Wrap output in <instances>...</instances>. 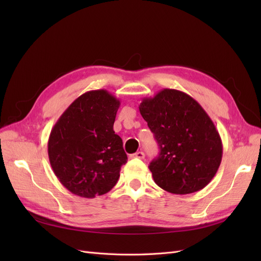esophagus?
<instances>
[{"label":"esophagus","instance_id":"esophagus-1","mask_svg":"<svg viewBox=\"0 0 261 261\" xmlns=\"http://www.w3.org/2000/svg\"><path fill=\"white\" fill-rule=\"evenodd\" d=\"M132 158H136V159H144L145 158V153L143 151H138L136 153H134L130 155Z\"/></svg>","mask_w":261,"mask_h":261}]
</instances>
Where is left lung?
Segmentation results:
<instances>
[{
	"mask_svg": "<svg viewBox=\"0 0 261 261\" xmlns=\"http://www.w3.org/2000/svg\"><path fill=\"white\" fill-rule=\"evenodd\" d=\"M139 111L160 148L149 165L154 183L176 195L206 187L220 167L223 147L202 107L183 91L165 88L144 98Z\"/></svg>",
	"mask_w": 261,
	"mask_h": 261,
	"instance_id": "1",
	"label": "left lung"
}]
</instances>
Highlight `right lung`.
<instances>
[{"mask_svg": "<svg viewBox=\"0 0 261 261\" xmlns=\"http://www.w3.org/2000/svg\"><path fill=\"white\" fill-rule=\"evenodd\" d=\"M121 102L105 89L78 97L55 123L48 141L54 174L68 191L84 198L115 186L127 162L122 138L113 129Z\"/></svg>", "mask_w": 261, "mask_h": 261, "instance_id": "1", "label": "right lung"}]
</instances>
